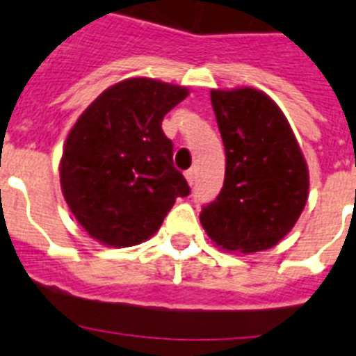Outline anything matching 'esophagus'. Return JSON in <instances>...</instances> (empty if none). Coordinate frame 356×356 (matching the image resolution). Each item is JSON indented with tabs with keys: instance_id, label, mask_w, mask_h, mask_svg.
<instances>
[{
	"instance_id": "1",
	"label": "esophagus",
	"mask_w": 356,
	"mask_h": 356,
	"mask_svg": "<svg viewBox=\"0 0 356 356\" xmlns=\"http://www.w3.org/2000/svg\"><path fill=\"white\" fill-rule=\"evenodd\" d=\"M185 180H187L188 185H194V180H196V169H188L185 172Z\"/></svg>"
}]
</instances>
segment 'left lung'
Returning a JSON list of instances; mask_svg holds the SVG:
<instances>
[{
    "label": "left lung",
    "mask_w": 356,
    "mask_h": 356,
    "mask_svg": "<svg viewBox=\"0 0 356 356\" xmlns=\"http://www.w3.org/2000/svg\"><path fill=\"white\" fill-rule=\"evenodd\" d=\"M226 149L225 185L200 221L228 253L276 246L308 200L310 176L300 143L271 96L253 87L210 90Z\"/></svg>",
    "instance_id": "1"
}]
</instances>
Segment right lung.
<instances>
[{
	"label": "right lung",
	"instance_id": "obj_1",
	"mask_svg": "<svg viewBox=\"0 0 356 356\" xmlns=\"http://www.w3.org/2000/svg\"><path fill=\"white\" fill-rule=\"evenodd\" d=\"M188 89L147 76L110 85L69 130L60 188L81 228L103 246L130 248L159 232L176 197L188 194L172 165L162 119Z\"/></svg>",
	"mask_w": 356,
	"mask_h": 356
}]
</instances>
